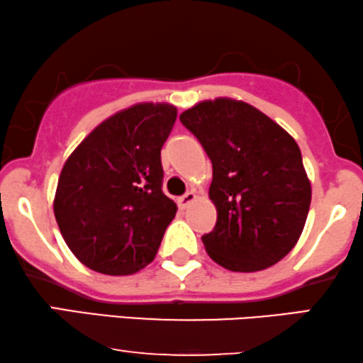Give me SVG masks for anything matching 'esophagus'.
I'll return each mask as SVG.
<instances>
[{
    "label": "esophagus",
    "mask_w": 363,
    "mask_h": 363,
    "mask_svg": "<svg viewBox=\"0 0 363 363\" xmlns=\"http://www.w3.org/2000/svg\"><path fill=\"white\" fill-rule=\"evenodd\" d=\"M196 200V195L193 191H188V193H185V195L183 196H180L178 198V206L182 208V210H185V208H188L191 205L193 201Z\"/></svg>",
    "instance_id": "esophagus-1"
}]
</instances>
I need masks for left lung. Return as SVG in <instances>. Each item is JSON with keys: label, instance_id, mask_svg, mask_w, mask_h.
<instances>
[{"label": "left lung", "instance_id": "obj_1", "mask_svg": "<svg viewBox=\"0 0 363 363\" xmlns=\"http://www.w3.org/2000/svg\"><path fill=\"white\" fill-rule=\"evenodd\" d=\"M180 121L213 163L218 220L201 236L206 252L236 272L276 264L296 246L311 206L296 140L256 107L225 97L196 104Z\"/></svg>", "mask_w": 363, "mask_h": 363}]
</instances>
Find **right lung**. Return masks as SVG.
<instances>
[{
	"label": "right lung",
	"instance_id": "right-lung-1",
	"mask_svg": "<svg viewBox=\"0 0 363 363\" xmlns=\"http://www.w3.org/2000/svg\"><path fill=\"white\" fill-rule=\"evenodd\" d=\"M175 121L170 104H137L94 128L64 163L54 216L89 269L127 276L155 257L177 213L160 158Z\"/></svg>",
	"mask_w": 363,
	"mask_h": 363
}]
</instances>
